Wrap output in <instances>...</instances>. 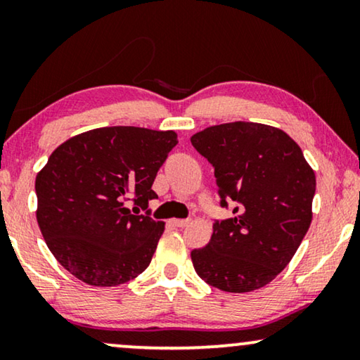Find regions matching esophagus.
I'll use <instances>...</instances> for the list:
<instances>
[{"mask_svg":"<svg viewBox=\"0 0 360 360\" xmlns=\"http://www.w3.org/2000/svg\"><path fill=\"white\" fill-rule=\"evenodd\" d=\"M190 221L188 219H172L170 224L175 226V228H185V226H188Z\"/></svg>","mask_w":360,"mask_h":360,"instance_id":"1","label":"esophagus"}]
</instances>
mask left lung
Wrapping results in <instances>:
<instances>
[{
	"label": "left lung",
	"instance_id": "8db88e82",
	"mask_svg": "<svg viewBox=\"0 0 360 360\" xmlns=\"http://www.w3.org/2000/svg\"><path fill=\"white\" fill-rule=\"evenodd\" d=\"M214 167L221 208L203 249L191 250L193 267L211 287L231 293L262 288L287 267L311 224L316 179L300 146L277 127L226 122L191 137Z\"/></svg>",
	"mask_w": 360,
	"mask_h": 360
}]
</instances>
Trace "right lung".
<instances>
[{
  "mask_svg": "<svg viewBox=\"0 0 360 360\" xmlns=\"http://www.w3.org/2000/svg\"><path fill=\"white\" fill-rule=\"evenodd\" d=\"M176 144L174 131L112 126L52 152L36 176L37 223L73 277L116 287L149 267L164 223L141 210L157 198L152 184Z\"/></svg>",
  "mask_w": 360,
  "mask_h": 360,
  "instance_id": "right-lung-1",
  "label": "right lung"
}]
</instances>
